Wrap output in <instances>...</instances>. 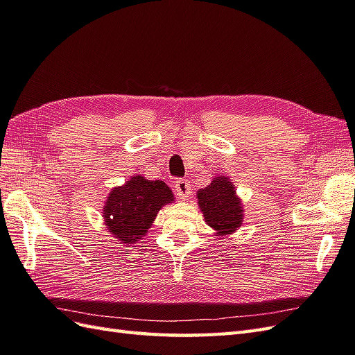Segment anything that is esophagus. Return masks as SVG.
<instances>
[{
    "label": "esophagus",
    "mask_w": 355,
    "mask_h": 355,
    "mask_svg": "<svg viewBox=\"0 0 355 355\" xmlns=\"http://www.w3.org/2000/svg\"><path fill=\"white\" fill-rule=\"evenodd\" d=\"M175 193L180 199H186L190 195V184L187 180H177V183L174 184Z\"/></svg>",
    "instance_id": "esophagus-1"
}]
</instances>
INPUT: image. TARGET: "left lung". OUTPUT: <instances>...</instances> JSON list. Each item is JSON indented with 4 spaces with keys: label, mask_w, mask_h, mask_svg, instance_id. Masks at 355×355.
Instances as JSON below:
<instances>
[{
    "label": "left lung",
    "mask_w": 355,
    "mask_h": 355,
    "mask_svg": "<svg viewBox=\"0 0 355 355\" xmlns=\"http://www.w3.org/2000/svg\"><path fill=\"white\" fill-rule=\"evenodd\" d=\"M196 198L205 223L216 231V235L228 237L241 226L243 202L230 177L216 175L205 189L198 190Z\"/></svg>",
    "instance_id": "obj_1"
}]
</instances>
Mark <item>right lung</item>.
Instances as JSON below:
<instances>
[{
  "instance_id": "obj_1",
  "label": "right lung",
  "mask_w": 355,
  "mask_h": 355,
  "mask_svg": "<svg viewBox=\"0 0 355 355\" xmlns=\"http://www.w3.org/2000/svg\"><path fill=\"white\" fill-rule=\"evenodd\" d=\"M174 201L165 181L135 175L107 195L103 205L105 228L123 246H130L147 235L162 207Z\"/></svg>"
}]
</instances>
